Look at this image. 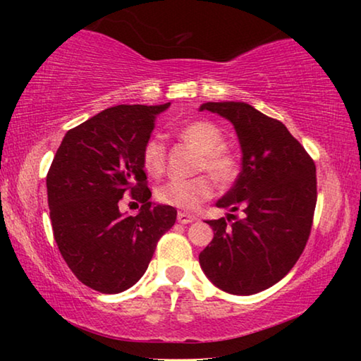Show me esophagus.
Instances as JSON below:
<instances>
[{"label": "esophagus", "instance_id": "obj_1", "mask_svg": "<svg viewBox=\"0 0 361 361\" xmlns=\"http://www.w3.org/2000/svg\"><path fill=\"white\" fill-rule=\"evenodd\" d=\"M176 219H178V223H181V224H189V223L194 221L195 216L188 215V213H185V212H178V215H176Z\"/></svg>", "mask_w": 361, "mask_h": 361}]
</instances>
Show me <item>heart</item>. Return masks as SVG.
Instances as JSON below:
<instances>
[{
	"label": "heart",
	"instance_id": "b5f03b06",
	"mask_svg": "<svg viewBox=\"0 0 361 361\" xmlns=\"http://www.w3.org/2000/svg\"><path fill=\"white\" fill-rule=\"evenodd\" d=\"M183 142L200 152L199 170L209 172L218 185L226 186L237 175V161L224 148V135L215 124L207 121H194L181 127L178 132ZM142 162L146 173L159 176L166 167V145L159 138H149L142 151ZM213 195V185L209 176H195L191 180H170L157 189V199L175 209L194 212Z\"/></svg>",
	"mask_w": 361,
	"mask_h": 361
}]
</instances>
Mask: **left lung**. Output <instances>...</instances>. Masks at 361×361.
Here are the masks:
<instances>
[{
    "mask_svg": "<svg viewBox=\"0 0 361 361\" xmlns=\"http://www.w3.org/2000/svg\"><path fill=\"white\" fill-rule=\"evenodd\" d=\"M199 111L228 119L242 151L240 173L216 202L235 221H207L213 239L200 267L219 290L255 295L282 280L302 253L317 204L315 164L282 122L248 103L207 102ZM239 208L242 220L231 215Z\"/></svg>",
    "mask_w": 361,
    "mask_h": 361,
    "instance_id": "obj_1",
    "label": "left lung"
}]
</instances>
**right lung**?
<instances>
[{"label": "right lung", "mask_w": 361, "mask_h": 361, "mask_svg": "<svg viewBox=\"0 0 361 361\" xmlns=\"http://www.w3.org/2000/svg\"><path fill=\"white\" fill-rule=\"evenodd\" d=\"M170 106L118 105L65 133L46 186L60 253L84 285L114 295L135 285L176 210L151 202L142 162L156 118ZM127 190L142 204L135 217L118 210Z\"/></svg>", "instance_id": "add662e5"}]
</instances>
